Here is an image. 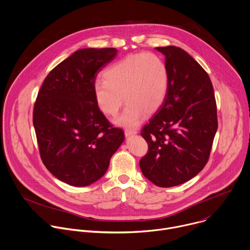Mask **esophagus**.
Returning <instances> with one entry per match:
<instances>
[{
    "label": "esophagus",
    "mask_w": 250,
    "mask_h": 250,
    "mask_svg": "<svg viewBox=\"0 0 250 250\" xmlns=\"http://www.w3.org/2000/svg\"><path fill=\"white\" fill-rule=\"evenodd\" d=\"M124 133H125V136L126 137H130V136H133V135H136L137 134V131L136 130H132V129H126L125 131H124Z\"/></svg>",
    "instance_id": "1"
}]
</instances>
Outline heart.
I'll use <instances>...</instances> for the list:
<instances>
[{"label": "heart", "instance_id": "b5f03b06", "mask_svg": "<svg viewBox=\"0 0 250 250\" xmlns=\"http://www.w3.org/2000/svg\"><path fill=\"white\" fill-rule=\"evenodd\" d=\"M104 78L94 84L96 103L104 114L113 116L124 97L127 105L115 119L121 126H137L144 114L150 115L161 106L167 95V68L153 54L129 56L110 65Z\"/></svg>", "mask_w": 250, "mask_h": 250}]
</instances>
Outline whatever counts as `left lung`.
I'll list each match as a JSON object with an SVG mask.
<instances>
[{
    "mask_svg": "<svg viewBox=\"0 0 250 250\" xmlns=\"http://www.w3.org/2000/svg\"><path fill=\"white\" fill-rule=\"evenodd\" d=\"M165 56L166 98L142 130L148 152L140 160L144 176L157 187L181 185L208 161L218 128L213 86L205 70L184 50L155 48Z\"/></svg>",
    "mask_w": 250,
    "mask_h": 250,
    "instance_id": "obj_1",
    "label": "left lung"
}]
</instances>
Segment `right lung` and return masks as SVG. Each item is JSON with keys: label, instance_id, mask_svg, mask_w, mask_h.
I'll return each mask as SVG.
<instances>
[{"label": "right lung", "instance_id": "add662e5", "mask_svg": "<svg viewBox=\"0 0 250 250\" xmlns=\"http://www.w3.org/2000/svg\"><path fill=\"white\" fill-rule=\"evenodd\" d=\"M116 55L115 48L78 50L48 74L38 93L33 125L41 159L70 186L100 180L124 142L122 129L112 127L94 96L98 73Z\"/></svg>", "mask_w": 250, "mask_h": 250}]
</instances>
